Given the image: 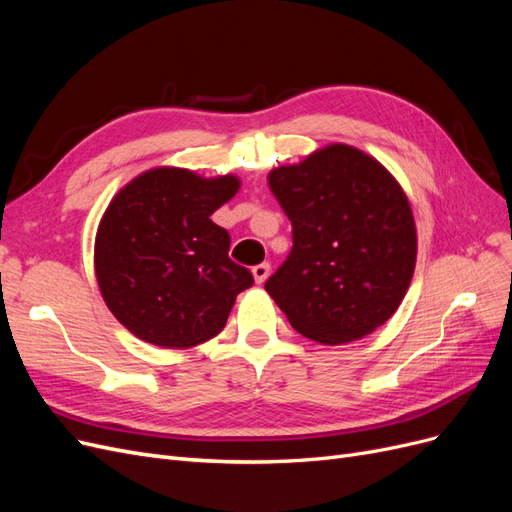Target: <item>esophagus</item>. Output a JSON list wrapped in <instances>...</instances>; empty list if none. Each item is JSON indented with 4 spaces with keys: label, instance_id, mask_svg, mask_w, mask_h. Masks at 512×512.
<instances>
[{
    "label": "esophagus",
    "instance_id": "1",
    "mask_svg": "<svg viewBox=\"0 0 512 512\" xmlns=\"http://www.w3.org/2000/svg\"><path fill=\"white\" fill-rule=\"evenodd\" d=\"M269 271H271V265L269 262H260V265H256V267H252V275H254V280H256V284H262L269 277Z\"/></svg>",
    "mask_w": 512,
    "mask_h": 512
}]
</instances>
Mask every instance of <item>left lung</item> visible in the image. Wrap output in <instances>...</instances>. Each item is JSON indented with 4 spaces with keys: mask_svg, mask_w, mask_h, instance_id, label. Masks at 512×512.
Returning <instances> with one entry per match:
<instances>
[{
    "mask_svg": "<svg viewBox=\"0 0 512 512\" xmlns=\"http://www.w3.org/2000/svg\"><path fill=\"white\" fill-rule=\"evenodd\" d=\"M269 188L292 224V250L265 288L292 329L335 346L382 327L416 262L410 203L389 170L329 145L271 170Z\"/></svg>",
    "mask_w": 512,
    "mask_h": 512,
    "instance_id": "left-lung-1",
    "label": "left lung"
}]
</instances>
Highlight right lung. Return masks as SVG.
Listing matches in <instances>:
<instances>
[{"instance_id": "right-lung-1", "label": "right lung", "mask_w": 512, "mask_h": 512, "mask_svg": "<svg viewBox=\"0 0 512 512\" xmlns=\"http://www.w3.org/2000/svg\"><path fill=\"white\" fill-rule=\"evenodd\" d=\"M239 179L153 168L108 205L96 235V277L113 316L138 339L192 348L218 335L252 273L228 258V232L211 213Z\"/></svg>"}]
</instances>
